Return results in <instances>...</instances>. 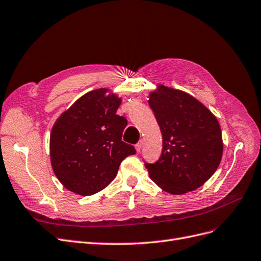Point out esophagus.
<instances>
[{
    "label": "esophagus",
    "instance_id": "34e87169",
    "mask_svg": "<svg viewBox=\"0 0 261 261\" xmlns=\"http://www.w3.org/2000/svg\"><path fill=\"white\" fill-rule=\"evenodd\" d=\"M142 147H143V140H139L138 143H136V146H135V148H136L137 152H140Z\"/></svg>",
    "mask_w": 261,
    "mask_h": 261
}]
</instances>
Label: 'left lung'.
I'll use <instances>...</instances> for the list:
<instances>
[{
	"label": "left lung",
	"mask_w": 261,
	"mask_h": 261,
	"mask_svg": "<svg viewBox=\"0 0 261 261\" xmlns=\"http://www.w3.org/2000/svg\"><path fill=\"white\" fill-rule=\"evenodd\" d=\"M149 106L160 126L163 148L149 176L175 195L193 191L216 172L222 156L220 125L207 108L182 91L159 85Z\"/></svg>",
	"instance_id": "8db88e82"
}]
</instances>
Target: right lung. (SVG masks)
<instances>
[{
	"instance_id": "add662e5",
	"label": "right lung",
	"mask_w": 261,
	"mask_h": 261,
	"mask_svg": "<svg viewBox=\"0 0 261 261\" xmlns=\"http://www.w3.org/2000/svg\"><path fill=\"white\" fill-rule=\"evenodd\" d=\"M99 88L82 96L54 124L49 150L54 173L80 195L101 191L118 174L122 161L136 153L122 141L127 120L116 114L122 99Z\"/></svg>"
}]
</instances>
